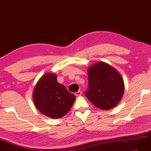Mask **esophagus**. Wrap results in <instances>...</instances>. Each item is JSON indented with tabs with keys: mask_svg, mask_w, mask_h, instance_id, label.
Returning a JSON list of instances; mask_svg holds the SVG:
<instances>
[{
	"mask_svg": "<svg viewBox=\"0 0 151 151\" xmlns=\"http://www.w3.org/2000/svg\"><path fill=\"white\" fill-rule=\"evenodd\" d=\"M81 94H82V92L81 91V90H78V91L75 92V95L76 96H80Z\"/></svg>",
	"mask_w": 151,
	"mask_h": 151,
	"instance_id": "obj_1",
	"label": "esophagus"
}]
</instances>
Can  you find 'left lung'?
I'll return each mask as SVG.
<instances>
[{"label":"left lung","instance_id":"left-lung-1","mask_svg":"<svg viewBox=\"0 0 151 151\" xmlns=\"http://www.w3.org/2000/svg\"><path fill=\"white\" fill-rule=\"evenodd\" d=\"M88 86L85 96L99 109L108 110L119 102L124 92L121 75L110 65L97 63L88 70Z\"/></svg>","mask_w":151,"mask_h":151}]
</instances>
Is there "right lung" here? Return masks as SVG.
<instances>
[{
	"instance_id": "right-lung-1",
	"label": "right lung",
	"mask_w": 151,
	"mask_h": 151,
	"mask_svg": "<svg viewBox=\"0 0 151 151\" xmlns=\"http://www.w3.org/2000/svg\"><path fill=\"white\" fill-rule=\"evenodd\" d=\"M76 96L57 81L55 74L47 73L38 81L33 94L35 106L41 113L54 119L69 111Z\"/></svg>"
}]
</instances>
